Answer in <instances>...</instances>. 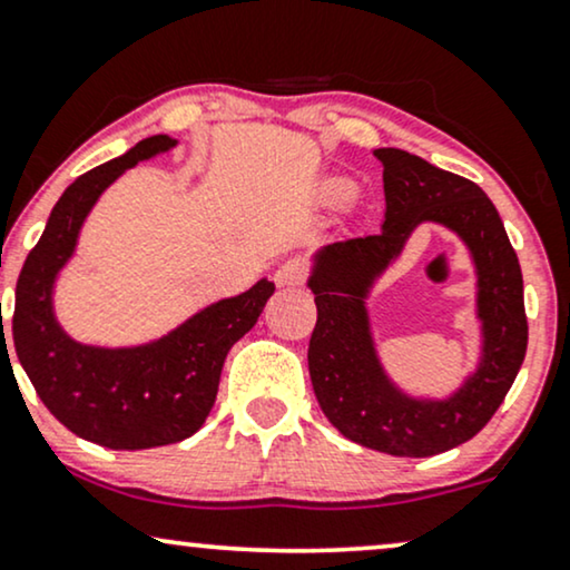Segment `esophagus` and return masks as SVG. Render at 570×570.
Masks as SVG:
<instances>
[{"instance_id": "esophagus-1", "label": "esophagus", "mask_w": 570, "mask_h": 570, "mask_svg": "<svg viewBox=\"0 0 570 570\" xmlns=\"http://www.w3.org/2000/svg\"><path fill=\"white\" fill-rule=\"evenodd\" d=\"M273 278H276L278 286H302L307 278V268L302 261H286L284 265H278Z\"/></svg>"}]
</instances>
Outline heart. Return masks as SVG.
Here are the masks:
<instances>
[{
  "instance_id": "1",
  "label": "heart",
  "mask_w": 570,
  "mask_h": 570,
  "mask_svg": "<svg viewBox=\"0 0 570 570\" xmlns=\"http://www.w3.org/2000/svg\"><path fill=\"white\" fill-rule=\"evenodd\" d=\"M323 194H326V199H342L350 194V184L347 181H328L323 186Z\"/></svg>"
}]
</instances>
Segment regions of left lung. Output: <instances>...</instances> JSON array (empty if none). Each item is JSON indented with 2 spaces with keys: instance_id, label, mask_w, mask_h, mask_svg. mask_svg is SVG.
I'll use <instances>...</instances> for the list:
<instances>
[{
  "instance_id": "8db88e82",
  "label": "left lung",
  "mask_w": 570,
  "mask_h": 570,
  "mask_svg": "<svg viewBox=\"0 0 570 570\" xmlns=\"http://www.w3.org/2000/svg\"><path fill=\"white\" fill-rule=\"evenodd\" d=\"M373 155L384 165L386 220L379 234L328 244L315 261L307 284L318 307L309 379L321 410L352 442L397 458H429L476 436L513 386L529 344L523 276L500 213L476 184L394 147ZM423 219L455 230L480 273L485 357L446 401H413L385 379L364 309L372 278Z\"/></svg>"
}]
</instances>
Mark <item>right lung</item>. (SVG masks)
I'll return each mask as SVG.
<instances>
[{"instance_id":"obj_1","label":"right lung","mask_w":570,"mask_h":570,"mask_svg":"<svg viewBox=\"0 0 570 570\" xmlns=\"http://www.w3.org/2000/svg\"><path fill=\"white\" fill-rule=\"evenodd\" d=\"M173 144L170 136H149L118 160L76 178L57 199L16 286L12 342L36 394L65 429L110 450H149L191 436L215 405L228 350L255 326L276 292L273 281H257L249 292L215 302L144 347H86L57 326V271L73 255L94 202L126 168Z\"/></svg>"}]
</instances>
